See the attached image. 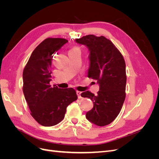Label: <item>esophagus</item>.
Returning <instances> with one entry per match:
<instances>
[{
    "mask_svg": "<svg viewBox=\"0 0 159 159\" xmlns=\"http://www.w3.org/2000/svg\"><path fill=\"white\" fill-rule=\"evenodd\" d=\"M77 95H78V98L79 99H81V98H82V97H81V92H80V91H77Z\"/></svg>",
    "mask_w": 159,
    "mask_h": 159,
    "instance_id": "1",
    "label": "esophagus"
}]
</instances>
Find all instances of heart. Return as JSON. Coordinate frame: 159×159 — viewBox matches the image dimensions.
I'll return each mask as SVG.
<instances>
[{"instance_id": "1", "label": "heart", "mask_w": 159, "mask_h": 159, "mask_svg": "<svg viewBox=\"0 0 159 159\" xmlns=\"http://www.w3.org/2000/svg\"><path fill=\"white\" fill-rule=\"evenodd\" d=\"M71 50H78V51H80V49L78 48H72Z\"/></svg>"}]
</instances>
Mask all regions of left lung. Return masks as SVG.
I'll use <instances>...</instances> for the list:
<instances>
[{
	"mask_svg": "<svg viewBox=\"0 0 159 159\" xmlns=\"http://www.w3.org/2000/svg\"><path fill=\"white\" fill-rule=\"evenodd\" d=\"M75 42L88 48L89 66L88 76L97 80L98 95L89 91L81 93L93 102L86 119L98 126H105L117 117L125 99L126 66L122 54L106 38L88 35Z\"/></svg>",
	"mask_w": 159,
	"mask_h": 159,
	"instance_id": "8db88e82",
	"label": "left lung"
}]
</instances>
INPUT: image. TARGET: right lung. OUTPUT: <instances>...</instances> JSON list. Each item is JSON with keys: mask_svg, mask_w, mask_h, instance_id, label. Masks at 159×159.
<instances>
[{"mask_svg": "<svg viewBox=\"0 0 159 159\" xmlns=\"http://www.w3.org/2000/svg\"><path fill=\"white\" fill-rule=\"evenodd\" d=\"M68 41L47 38L32 53L23 71V93L31 115L45 127L54 126L64 118L66 108L78 99L73 88H52L53 54Z\"/></svg>", "mask_w": 159, "mask_h": 159, "instance_id": "add662e5", "label": "right lung"}]
</instances>
